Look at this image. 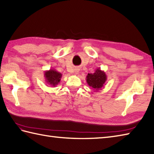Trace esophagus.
Masks as SVG:
<instances>
[{
  "mask_svg": "<svg viewBox=\"0 0 154 154\" xmlns=\"http://www.w3.org/2000/svg\"><path fill=\"white\" fill-rule=\"evenodd\" d=\"M75 74H78V73H79V69H75Z\"/></svg>",
  "mask_w": 154,
  "mask_h": 154,
  "instance_id": "34e87169",
  "label": "esophagus"
}]
</instances>
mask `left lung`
Masks as SVG:
<instances>
[{
  "mask_svg": "<svg viewBox=\"0 0 154 154\" xmlns=\"http://www.w3.org/2000/svg\"><path fill=\"white\" fill-rule=\"evenodd\" d=\"M107 79V77L105 71L101 70L99 68L96 69L93 73H88L86 77L88 85L92 87L95 91H98L103 88Z\"/></svg>",
  "mask_w": 154,
  "mask_h": 154,
  "instance_id": "obj_1",
  "label": "left lung"
}]
</instances>
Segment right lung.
Wrapping results in <instances>:
<instances>
[{"instance_id":"right-lung-1","label":"right lung","mask_w":154,"mask_h":154,"mask_svg":"<svg viewBox=\"0 0 154 154\" xmlns=\"http://www.w3.org/2000/svg\"><path fill=\"white\" fill-rule=\"evenodd\" d=\"M46 83L51 86L55 87L59 83L62 77V74L54 69H51L48 71H45L44 73Z\"/></svg>"}]
</instances>
